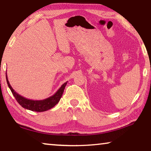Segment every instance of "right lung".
Returning a JSON list of instances; mask_svg holds the SVG:
<instances>
[{
  "instance_id": "1",
  "label": "right lung",
  "mask_w": 151,
  "mask_h": 151,
  "mask_svg": "<svg viewBox=\"0 0 151 151\" xmlns=\"http://www.w3.org/2000/svg\"><path fill=\"white\" fill-rule=\"evenodd\" d=\"M6 79L9 88L11 89L12 94H13L14 98L16 99L17 101L19 103L20 105L24 109L35 112L47 111L48 110L52 108V107H54L59 102L60 98L62 97L66 84L68 83V82H66V83H64L52 96L48 97L47 99H45L44 100L35 101L24 98L22 96L20 95L19 94H18L16 91H14V89L12 88V86L10 85L6 74Z\"/></svg>"
}]
</instances>
